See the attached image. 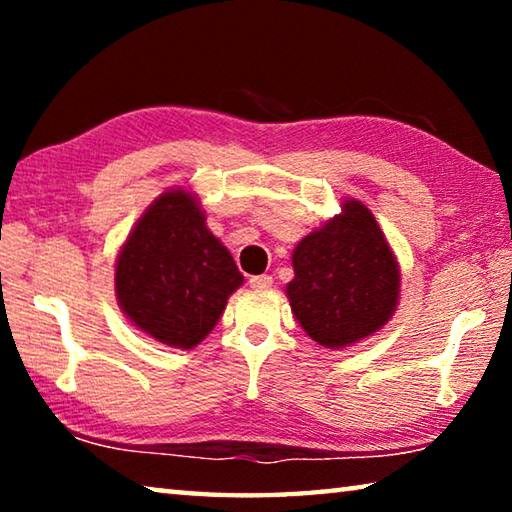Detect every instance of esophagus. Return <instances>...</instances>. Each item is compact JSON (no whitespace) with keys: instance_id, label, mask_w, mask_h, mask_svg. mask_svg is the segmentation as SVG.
Instances as JSON below:
<instances>
[{"instance_id":"34e87169","label":"esophagus","mask_w":512,"mask_h":512,"mask_svg":"<svg viewBox=\"0 0 512 512\" xmlns=\"http://www.w3.org/2000/svg\"><path fill=\"white\" fill-rule=\"evenodd\" d=\"M248 284L253 289H257V291H268L273 287V277L271 275H253L248 280Z\"/></svg>"}]
</instances>
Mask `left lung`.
<instances>
[{
    "instance_id": "left-lung-1",
    "label": "left lung",
    "mask_w": 512,
    "mask_h": 512,
    "mask_svg": "<svg viewBox=\"0 0 512 512\" xmlns=\"http://www.w3.org/2000/svg\"><path fill=\"white\" fill-rule=\"evenodd\" d=\"M293 316L325 348H345L386 325L400 298V266L366 205L343 212L293 250Z\"/></svg>"
}]
</instances>
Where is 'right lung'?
I'll return each mask as SVG.
<instances>
[{
    "instance_id": "1",
    "label": "right lung",
    "mask_w": 512,
    "mask_h": 512,
    "mask_svg": "<svg viewBox=\"0 0 512 512\" xmlns=\"http://www.w3.org/2000/svg\"><path fill=\"white\" fill-rule=\"evenodd\" d=\"M244 275L205 225L185 189H169L142 214L115 268L119 307L151 339L196 348L219 323Z\"/></svg>"
}]
</instances>
